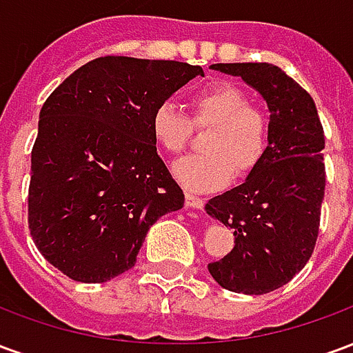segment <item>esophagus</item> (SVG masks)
Segmentation results:
<instances>
[{
  "label": "esophagus",
  "instance_id": "obj_1",
  "mask_svg": "<svg viewBox=\"0 0 353 353\" xmlns=\"http://www.w3.org/2000/svg\"><path fill=\"white\" fill-rule=\"evenodd\" d=\"M185 204L189 208H196V210H202L204 204H206V200L200 199V196H194V194H187L185 196Z\"/></svg>",
  "mask_w": 353,
  "mask_h": 353
}]
</instances>
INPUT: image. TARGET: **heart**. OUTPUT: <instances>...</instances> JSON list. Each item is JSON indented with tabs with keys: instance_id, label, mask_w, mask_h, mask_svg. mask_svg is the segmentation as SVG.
Here are the masks:
<instances>
[{
	"instance_id": "b5f03b06",
	"label": "heart",
	"mask_w": 353,
	"mask_h": 353,
	"mask_svg": "<svg viewBox=\"0 0 353 353\" xmlns=\"http://www.w3.org/2000/svg\"><path fill=\"white\" fill-rule=\"evenodd\" d=\"M192 123L212 130L202 139L206 153L191 154L174 164V177L194 192L217 191L232 176L245 177L259 166L270 145V119L250 105V96L236 85L219 83L191 96ZM192 123L174 103H159L151 113V134L166 153H181L192 134Z\"/></svg>"
}]
</instances>
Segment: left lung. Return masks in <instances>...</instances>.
Masks as SVG:
<instances>
[{
    "mask_svg": "<svg viewBox=\"0 0 353 353\" xmlns=\"http://www.w3.org/2000/svg\"><path fill=\"white\" fill-rule=\"evenodd\" d=\"M242 77L270 111V145L242 185L214 196L206 214L234 230V248L208 265L221 288L265 295L285 285L310 259L325 192L323 128L312 96L266 62L214 64Z\"/></svg>",
    "mask_w": 353,
    "mask_h": 353,
    "instance_id": "left-lung-1",
    "label": "left lung"
}]
</instances>
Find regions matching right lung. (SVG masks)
<instances>
[{
	"mask_svg": "<svg viewBox=\"0 0 353 353\" xmlns=\"http://www.w3.org/2000/svg\"><path fill=\"white\" fill-rule=\"evenodd\" d=\"M196 75L204 77L200 65L176 60L101 57L43 103L28 225L43 257L68 278L101 283L126 272L157 219L183 208L149 121Z\"/></svg>",
	"mask_w": 353,
	"mask_h": 353,
	"instance_id": "add662e5",
	"label": "right lung"
}]
</instances>
